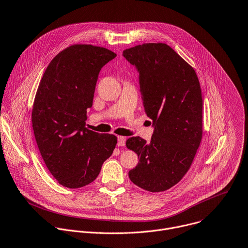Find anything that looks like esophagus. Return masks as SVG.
Returning <instances> with one entry per match:
<instances>
[{"instance_id":"1","label":"esophagus","mask_w":248,"mask_h":248,"mask_svg":"<svg viewBox=\"0 0 248 248\" xmlns=\"http://www.w3.org/2000/svg\"><path fill=\"white\" fill-rule=\"evenodd\" d=\"M117 145L119 147L124 146L125 145V138L124 136H118V143H117Z\"/></svg>"}]
</instances>
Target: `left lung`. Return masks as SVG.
Returning <instances> with one entry per match:
<instances>
[{"label": "left lung", "instance_id": "left-lung-1", "mask_svg": "<svg viewBox=\"0 0 248 248\" xmlns=\"http://www.w3.org/2000/svg\"><path fill=\"white\" fill-rule=\"evenodd\" d=\"M123 56L139 74L143 106L154 127L150 142L139 136L126 140L139 158L128 176L146 191H167L189 170L201 144L200 81L195 70L166 44L139 45L124 50Z\"/></svg>", "mask_w": 248, "mask_h": 248}]
</instances>
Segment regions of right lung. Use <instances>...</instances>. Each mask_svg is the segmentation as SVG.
Returning a JSON list of instances; mask_svg holds the SVG:
<instances>
[{
	"label": "right lung",
	"mask_w": 248,
	"mask_h": 248,
	"mask_svg": "<svg viewBox=\"0 0 248 248\" xmlns=\"http://www.w3.org/2000/svg\"><path fill=\"white\" fill-rule=\"evenodd\" d=\"M116 53L92 45H74L48 64L36 93L32 124L42 157L52 176L70 189L89 185L117 144L113 134L86 127L101 68Z\"/></svg>",
	"instance_id": "1"
}]
</instances>
